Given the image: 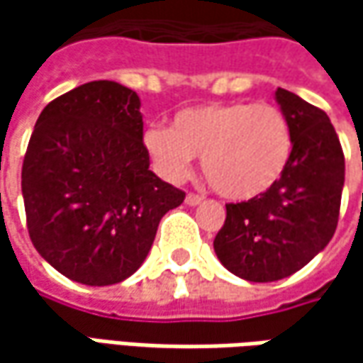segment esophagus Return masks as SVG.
I'll list each match as a JSON object with an SVG mask.
<instances>
[{"label": "esophagus", "mask_w": 363, "mask_h": 363, "mask_svg": "<svg viewBox=\"0 0 363 363\" xmlns=\"http://www.w3.org/2000/svg\"><path fill=\"white\" fill-rule=\"evenodd\" d=\"M202 200L203 198L200 194H188V196H186V203H188V206H198Z\"/></svg>", "instance_id": "1"}]
</instances>
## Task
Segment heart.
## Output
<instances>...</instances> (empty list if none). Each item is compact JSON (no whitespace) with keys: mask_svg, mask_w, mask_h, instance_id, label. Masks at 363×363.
<instances>
[{"mask_svg":"<svg viewBox=\"0 0 363 363\" xmlns=\"http://www.w3.org/2000/svg\"><path fill=\"white\" fill-rule=\"evenodd\" d=\"M147 153L163 177L177 182L202 155L210 186L228 200H250L271 189L285 174L293 133L274 105L208 103L179 111L167 129L143 135Z\"/></svg>","mask_w":363,"mask_h":363,"instance_id":"obj_1","label":"heart"}]
</instances>
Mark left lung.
<instances>
[{"label":"left lung","instance_id":"1","mask_svg":"<svg viewBox=\"0 0 363 363\" xmlns=\"http://www.w3.org/2000/svg\"><path fill=\"white\" fill-rule=\"evenodd\" d=\"M274 94L293 133L291 161L264 194L226 203L224 226L214 238L220 262L252 283L291 277L328 246L345 179L342 143L325 111L285 89Z\"/></svg>","mask_w":363,"mask_h":363}]
</instances>
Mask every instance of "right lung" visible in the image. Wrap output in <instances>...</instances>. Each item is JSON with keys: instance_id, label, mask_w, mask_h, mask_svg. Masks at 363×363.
<instances>
[{"instance_id": "add662e5", "label": "right lung", "mask_w": 363, "mask_h": 363, "mask_svg": "<svg viewBox=\"0 0 363 363\" xmlns=\"http://www.w3.org/2000/svg\"><path fill=\"white\" fill-rule=\"evenodd\" d=\"M137 92L92 80L35 121L21 165L35 250L70 281L106 286L137 271L186 191L149 169Z\"/></svg>"}]
</instances>
